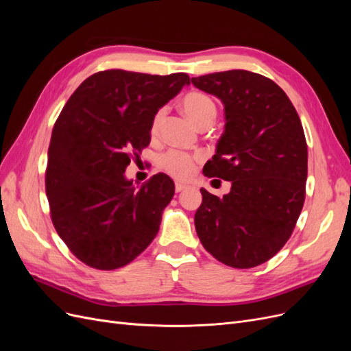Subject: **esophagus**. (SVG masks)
I'll return each mask as SVG.
<instances>
[{
    "instance_id": "1",
    "label": "esophagus",
    "mask_w": 351,
    "mask_h": 351,
    "mask_svg": "<svg viewBox=\"0 0 351 351\" xmlns=\"http://www.w3.org/2000/svg\"><path fill=\"white\" fill-rule=\"evenodd\" d=\"M187 189V184L183 182H176V192H183Z\"/></svg>"
}]
</instances>
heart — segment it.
<instances>
[{
  "instance_id": "obj_1",
  "label": "heart",
  "mask_w": 351,
  "mask_h": 351,
  "mask_svg": "<svg viewBox=\"0 0 351 351\" xmlns=\"http://www.w3.org/2000/svg\"><path fill=\"white\" fill-rule=\"evenodd\" d=\"M182 107L186 115L192 120L197 127L205 121H214L217 117V105L209 95L192 90L186 93L182 99ZM165 117V110H158L152 119L151 133L156 134L161 127ZM161 167L168 174L178 178H186L193 173L195 169V158L182 151H169L162 155Z\"/></svg>"
}]
</instances>
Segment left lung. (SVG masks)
Masks as SVG:
<instances>
[{
  "instance_id": "left-lung-1",
  "label": "left lung",
  "mask_w": 351,
  "mask_h": 351,
  "mask_svg": "<svg viewBox=\"0 0 351 351\" xmlns=\"http://www.w3.org/2000/svg\"><path fill=\"white\" fill-rule=\"evenodd\" d=\"M224 105L226 125L204 174L231 182L218 197L200 189V243L219 262L253 268L290 239L306 196L307 145L295 108L271 79L247 70L192 77Z\"/></svg>"
}]
</instances>
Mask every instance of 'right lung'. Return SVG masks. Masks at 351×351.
<instances>
[{"label": "right lung", "instance_id": "add662e5", "mask_svg": "<svg viewBox=\"0 0 351 351\" xmlns=\"http://www.w3.org/2000/svg\"><path fill=\"white\" fill-rule=\"evenodd\" d=\"M186 84V73L105 70L84 80L62 108L45 189L58 236L88 267L121 268L156 237L174 182L159 173L134 187L124 171L132 154L149 145L156 111Z\"/></svg>", "mask_w": 351, "mask_h": 351}]
</instances>
